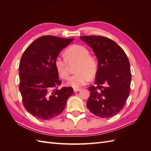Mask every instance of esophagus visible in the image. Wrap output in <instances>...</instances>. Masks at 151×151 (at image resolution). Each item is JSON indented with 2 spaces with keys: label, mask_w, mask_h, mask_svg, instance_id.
<instances>
[{
  "label": "esophagus",
  "mask_w": 151,
  "mask_h": 151,
  "mask_svg": "<svg viewBox=\"0 0 151 151\" xmlns=\"http://www.w3.org/2000/svg\"><path fill=\"white\" fill-rule=\"evenodd\" d=\"M81 88H74V91L75 93L78 92V91H81Z\"/></svg>",
  "instance_id": "obj_1"
}]
</instances>
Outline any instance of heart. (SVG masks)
<instances>
[{"label": "heart", "mask_w": 151, "mask_h": 151, "mask_svg": "<svg viewBox=\"0 0 151 151\" xmlns=\"http://www.w3.org/2000/svg\"><path fill=\"white\" fill-rule=\"evenodd\" d=\"M65 58L60 55L55 59V65L62 79H67L69 76L68 62L77 61L76 71L68 80V84L74 88H79L86 85L91 80L98 70V61L96 58L89 55L86 47L80 45H73L67 48Z\"/></svg>", "instance_id": "1"}]
</instances>
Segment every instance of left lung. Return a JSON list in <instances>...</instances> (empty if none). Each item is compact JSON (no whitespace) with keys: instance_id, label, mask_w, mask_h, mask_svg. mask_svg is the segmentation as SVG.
<instances>
[{"instance_id":"1","label":"left lung","mask_w":151,"mask_h":151,"mask_svg":"<svg viewBox=\"0 0 151 151\" xmlns=\"http://www.w3.org/2000/svg\"><path fill=\"white\" fill-rule=\"evenodd\" d=\"M80 38L93 48L98 62L95 86L89 88L87 107L99 117H112L124 107L130 93L132 75L129 58L111 39L94 35Z\"/></svg>"}]
</instances>
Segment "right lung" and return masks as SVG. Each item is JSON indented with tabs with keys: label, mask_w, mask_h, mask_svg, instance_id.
I'll return each instance as SVG.
<instances>
[{
	"label": "right lung",
	"mask_w": 151,
	"mask_h": 151,
	"mask_svg": "<svg viewBox=\"0 0 151 151\" xmlns=\"http://www.w3.org/2000/svg\"><path fill=\"white\" fill-rule=\"evenodd\" d=\"M74 38L47 35L35 40L26 49L19 63V89L25 109L42 120H50L63 111L71 87L58 88L62 83L55 59Z\"/></svg>",
	"instance_id": "obj_1"
}]
</instances>
